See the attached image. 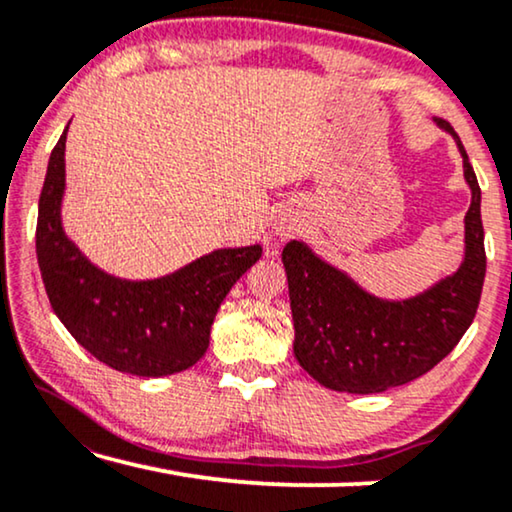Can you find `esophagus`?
<instances>
[{"label":"esophagus","mask_w":512,"mask_h":512,"mask_svg":"<svg viewBox=\"0 0 512 512\" xmlns=\"http://www.w3.org/2000/svg\"><path fill=\"white\" fill-rule=\"evenodd\" d=\"M298 230V226L293 221H286V219H279V221H275V226H272V237H275V242L277 240H284V237H289V235H293Z\"/></svg>","instance_id":"esophagus-1"}]
</instances>
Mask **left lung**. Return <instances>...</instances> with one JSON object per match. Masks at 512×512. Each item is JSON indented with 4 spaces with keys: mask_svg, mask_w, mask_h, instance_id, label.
I'll return each instance as SVG.
<instances>
[{
    "mask_svg": "<svg viewBox=\"0 0 512 512\" xmlns=\"http://www.w3.org/2000/svg\"><path fill=\"white\" fill-rule=\"evenodd\" d=\"M433 123L457 142L471 188L464 258L452 275L417 296L389 300L363 289L303 240L286 242L282 251L296 328L293 354L326 389L380 394L417 380L457 347L478 312L487 268L480 186L452 125L443 118Z\"/></svg>",
    "mask_w": 512,
    "mask_h": 512,
    "instance_id": "left-lung-1",
    "label": "left lung"
}]
</instances>
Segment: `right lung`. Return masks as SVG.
I'll return each instance as SVG.
<instances>
[{
  "instance_id": "obj_1",
  "label": "right lung",
  "mask_w": 512,
  "mask_h": 512,
  "mask_svg": "<svg viewBox=\"0 0 512 512\" xmlns=\"http://www.w3.org/2000/svg\"><path fill=\"white\" fill-rule=\"evenodd\" d=\"M67 130L48 158L37 219V261L53 312L109 368L137 377L181 373L205 356L223 298L263 247L214 249L153 279L102 270L62 226Z\"/></svg>"
}]
</instances>
